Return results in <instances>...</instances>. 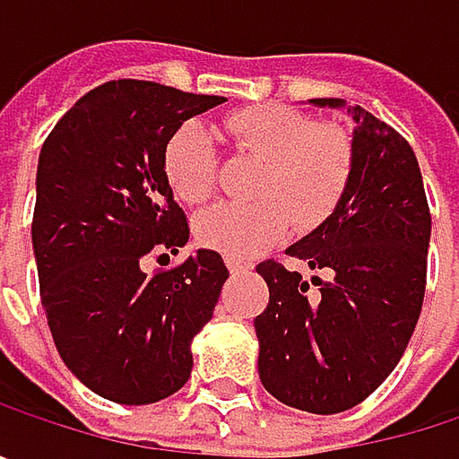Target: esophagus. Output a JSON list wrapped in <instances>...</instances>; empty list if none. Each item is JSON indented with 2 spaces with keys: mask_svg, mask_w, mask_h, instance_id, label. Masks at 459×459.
Here are the masks:
<instances>
[{
  "mask_svg": "<svg viewBox=\"0 0 459 459\" xmlns=\"http://www.w3.org/2000/svg\"><path fill=\"white\" fill-rule=\"evenodd\" d=\"M226 263H229L230 273H247V271H252V260L249 257H241V255H229Z\"/></svg>",
  "mask_w": 459,
  "mask_h": 459,
  "instance_id": "1",
  "label": "esophagus"
}]
</instances>
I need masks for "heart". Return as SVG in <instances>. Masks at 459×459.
Returning <instances> with one entry per match:
<instances>
[{
  "mask_svg": "<svg viewBox=\"0 0 459 459\" xmlns=\"http://www.w3.org/2000/svg\"><path fill=\"white\" fill-rule=\"evenodd\" d=\"M223 135L233 148L255 153L263 167L252 202H226L199 215L196 236L210 249L226 255H255L273 247L292 223L311 230L329 221L356 169V148L345 127L281 106H249L223 119ZM164 175L175 196L186 204L212 199L221 161L212 135L199 122L180 125L161 153Z\"/></svg>",
  "mask_w": 459,
  "mask_h": 459,
  "instance_id": "obj_1",
  "label": "heart"
}]
</instances>
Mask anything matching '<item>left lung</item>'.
<instances>
[{
	"mask_svg": "<svg viewBox=\"0 0 459 459\" xmlns=\"http://www.w3.org/2000/svg\"><path fill=\"white\" fill-rule=\"evenodd\" d=\"M342 106L340 98H314ZM348 196L287 249L311 279L279 260L257 263L268 306L255 319L260 383L281 404L314 414L361 404L394 372L412 337L428 276L430 210L412 145L361 106Z\"/></svg>",
	"mask_w": 459,
	"mask_h": 459,
	"instance_id": "8db88e82",
	"label": "left lung"
}]
</instances>
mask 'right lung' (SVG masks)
Segmentation results:
<instances>
[{
	"label": "right lung",
	"instance_id": "right-lung-1",
	"mask_svg": "<svg viewBox=\"0 0 459 459\" xmlns=\"http://www.w3.org/2000/svg\"><path fill=\"white\" fill-rule=\"evenodd\" d=\"M223 100L117 79L79 98L42 145L31 221L42 308L65 367L108 402L153 404L186 385L191 337L229 279L212 249L143 271L188 241L164 145Z\"/></svg>",
	"mask_w": 459,
	"mask_h": 459
}]
</instances>
